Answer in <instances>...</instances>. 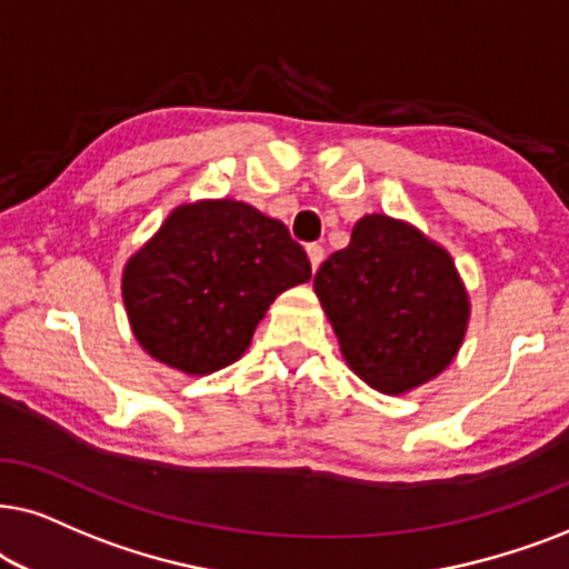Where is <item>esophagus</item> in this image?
Returning a JSON list of instances; mask_svg holds the SVG:
<instances>
[{"instance_id": "obj_1", "label": "esophagus", "mask_w": 569, "mask_h": 569, "mask_svg": "<svg viewBox=\"0 0 569 569\" xmlns=\"http://www.w3.org/2000/svg\"><path fill=\"white\" fill-rule=\"evenodd\" d=\"M307 254H309V262H312V270L320 268L322 257H325V249L320 244H307Z\"/></svg>"}]
</instances>
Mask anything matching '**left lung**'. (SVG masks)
Instances as JSON below:
<instances>
[{"label": "left lung", "mask_w": 569, "mask_h": 569, "mask_svg": "<svg viewBox=\"0 0 569 569\" xmlns=\"http://www.w3.org/2000/svg\"><path fill=\"white\" fill-rule=\"evenodd\" d=\"M348 367L398 396L437 377L458 353L468 297L442 247L388 216H363L351 244L315 276Z\"/></svg>", "instance_id": "1"}]
</instances>
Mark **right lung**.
Returning a JSON list of instances; mask_svg holds the SVG:
<instances>
[{
	"mask_svg": "<svg viewBox=\"0 0 569 569\" xmlns=\"http://www.w3.org/2000/svg\"><path fill=\"white\" fill-rule=\"evenodd\" d=\"M312 278L305 247L276 218L216 200L173 210L127 262L121 297L140 346L187 375L247 351L280 291Z\"/></svg>",
	"mask_w": 569,
	"mask_h": 569,
	"instance_id": "1",
	"label": "right lung"
}]
</instances>
